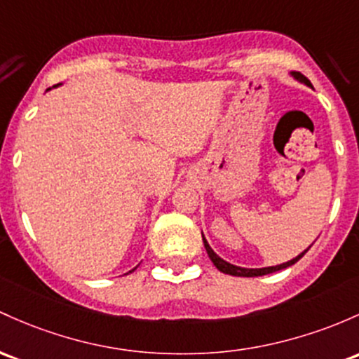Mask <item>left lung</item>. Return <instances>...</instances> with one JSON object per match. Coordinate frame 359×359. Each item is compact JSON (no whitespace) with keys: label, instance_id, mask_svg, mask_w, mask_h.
<instances>
[{"label":"left lung","instance_id":"obj_1","mask_svg":"<svg viewBox=\"0 0 359 359\" xmlns=\"http://www.w3.org/2000/svg\"><path fill=\"white\" fill-rule=\"evenodd\" d=\"M293 74H294V73H293ZM294 78H298V80L303 81V83H305V85L312 86V85H310V81L306 80V78L303 76V74H294ZM203 242H204V247H206V252H208V255H210L211 262L215 264V266H216V269H218V271H222V273H224V274H230V276H243V278H254V276H264V274H271V273H276V271L286 269V267L293 266L294 262H298V261H300V259L303 257V255L306 254V250H309V249H306L305 252H302L300 255H297V257H294V259H291V261L285 262V264H279V266L262 267V269H245V267H238V266H233V264H230V262L223 261L222 257H218V255H216L215 252H212V249H211V247H210V243L206 242V238H204V237H203Z\"/></svg>","mask_w":359,"mask_h":359}]
</instances>
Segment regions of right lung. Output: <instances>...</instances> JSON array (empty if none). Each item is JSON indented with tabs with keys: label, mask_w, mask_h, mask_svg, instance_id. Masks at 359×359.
Here are the masks:
<instances>
[{
	"label": "right lung",
	"mask_w": 359,
	"mask_h": 359,
	"mask_svg": "<svg viewBox=\"0 0 359 359\" xmlns=\"http://www.w3.org/2000/svg\"><path fill=\"white\" fill-rule=\"evenodd\" d=\"M47 90H49V88H47ZM133 271H135V269H133Z\"/></svg>",
	"instance_id": "1"
}]
</instances>
